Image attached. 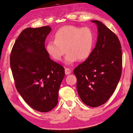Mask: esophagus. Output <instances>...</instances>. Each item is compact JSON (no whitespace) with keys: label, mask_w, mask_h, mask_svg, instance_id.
<instances>
[{"label":"esophagus","mask_w":133,"mask_h":133,"mask_svg":"<svg viewBox=\"0 0 133 133\" xmlns=\"http://www.w3.org/2000/svg\"><path fill=\"white\" fill-rule=\"evenodd\" d=\"M65 75H69L71 73V70H70V69L65 68Z\"/></svg>","instance_id":"esophagus-1"}]
</instances>
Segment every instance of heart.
I'll return each mask as SVG.
<instances>
[{
	"label": "heart",
	"instance_id": "1",
	"mask_svg": "<svg viewBox=\"0 0 133 133\" xmlns=\"http://www.w3.org/2000/svg\"><path fill=\"white\" fill-rule=\"evenodd\" d=\"M54 40L46 44L48 54L60 61L65 53V63L71 65L79 60H86L91 54L94 44V35L88 27L81 28L71 25L62 26L55 32Z\"/></svg>",
	"mask_w": 133,
	"mask_h": 133
}]
</instances>
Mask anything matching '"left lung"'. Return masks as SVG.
<instances>
[{"instance_id":"left-lung-1","label":"left lung","mask_w":133,"mask_h":133,"mask_svg":"<svg viewBox=\"0 0 133 133\" xmlns=\"http://www.w3.org/2000/svg\"><path fill=\"white\" fill-rule=\"evenodd\" d=\"M91 22L98 27L96 45L74 74L81 99L94 108L104 104L116 90L121 76L122 54L117 35L98 20Z\"/></svg>"}]
</instances>
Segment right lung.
Listing matches in <instances>:
<instances>
[{
  "label": "right lung",
  "mask_w": 133,
  "mask_h": 133,
  "mask_svg": "<svg viewBox=\"0 0 133 133\" xmlns=\"http://www.w3.org/2000/svg\"><path fill=\"white\" fill-rule=\"evenodd\" d=\"M51 31L49 26L24 29L10 55L17 90L29 107L43 113L57 105L58 90L65 76L64 67L52 61L46 51L45 41Z\"/></svg>",
  "instance_id": "obj_1"
}]
</instances>
